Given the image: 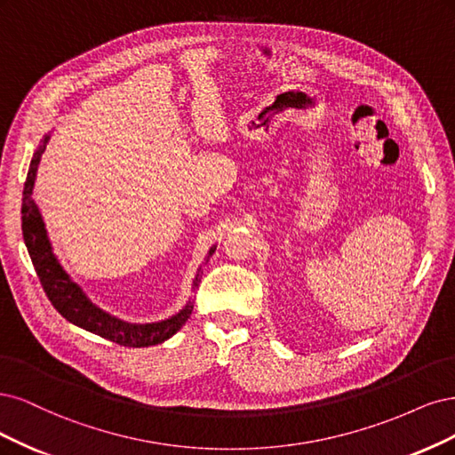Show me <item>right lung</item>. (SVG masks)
<instances>
[{
	"label": "right lung",
	"mask_w": 455,
	"mask_h": 455,
	"mask_svg": "<svg viewBox=\"0 0 455 455\" xmlns=\"http://www.w3.org/2000/svg\"><path fill=\"white\" fill-rule=\"evenodd\" d=\"M49 138L51 136L43 138L41 145L32 156L22 193V236L28 247V253L32 257L34 268L37 272L43 291H45V295L49 297L58 314L66 317L69 323L77 325L84 331H91L101 336V339H108L126 347H148L163 344L185 325V321L193 314V302H188L180 314H175L164 321H156V323H128V321L109 315L108 312L101 310V307L92 304V300L84 295L83 289L76 282L71 280L66 270L60 267V262L54 257L45 223H43L39 208L36 206V202L32 198L37 166L43 153H45ZM213 251L215 247L210 249L208 257ZM196 285L198 274L195 277V287Z\"/></svg>",
	"instance_id": "1"
}]
</instances>
